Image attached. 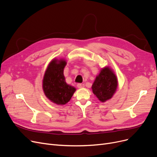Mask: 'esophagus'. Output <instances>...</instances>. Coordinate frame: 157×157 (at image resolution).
Wrapping results in <instances>:
<instances>
[{
    "instance_id": "esophagus-1",
    "label": "esophagus",
    "mask_w": 157,
    "mask_h": 157,
    "mask_svg": "<svg viewBox=\"0 0 157 157\" xmlns=\"http://www.w3.org/2000/svg\"><path fill=\"white\" fill-rule=\"evenodd\" d=\"M77 86H78V88H84L85 85H84V84L78 83V84L77 85Z\"/></svg>"
}]
</instances>
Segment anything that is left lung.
Masks as SVG:
<instances>
[{
  "mask_svg": "<svg viewBox=\"0 0 157 157\" xmlns=\"http://www.w3.org/2000/svg\"><path fill=\"white\" fill-rule=\"evenodd\" d=\"M118 87V79L109 67L101 69L97 76L92 88L94 95L100 101L104 102L112 98Z\"/></svg>",
  "mask_w": 157,
  "mask_h": 157,
  "instance_id": "obj_1",
  "label": "left lung"
}]
</instances>
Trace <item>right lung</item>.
<instances>
[{
	"mask_svg": "<svg viewBox=\"0 0 157 157\" xmlns=\"http://www.w3.org/2000/svg\"><path fill=\"white\" fill-rule=\"evenodd\" d=\"M67 62L63 59H53L44 73L43 88L45 95L58 105L67 104L76 91V88L66 83L63 69Z\"/></svg>",
	"mask_w": 157,
	"mask_h": 157,
	"instance_id": "1",
	"label": "right lung"
}]
</instances>
